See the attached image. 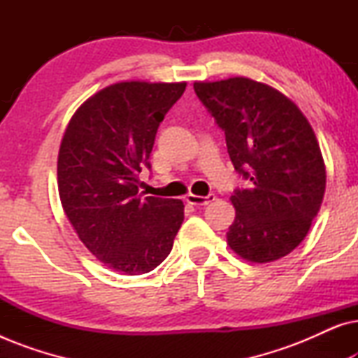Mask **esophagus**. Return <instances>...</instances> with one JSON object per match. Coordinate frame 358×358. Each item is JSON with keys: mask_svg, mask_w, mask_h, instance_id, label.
<instances>
[{"mask_svg": "<svg viewBox=\"0 0 358 358\" xmlns=\"http://www.w3.org/2000/svg\"><path fill=\"white\" fill-rule=\"evenodd\" d=\"M215 200V195L210 194L207 197H202V195H194V194H189L187 197H185V202L194 205V207H203V205H208L210 202H213Z\"/></svg>", "mask_w": 358, "mask_h": 358, "instance_id": "obj_1", "label": "esophagus"}]
</instances>
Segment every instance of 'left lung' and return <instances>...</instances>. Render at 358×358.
I'll return each instance as SVG.
<instances>
[{
    "mask_svg": "<svg viewBox=\"0 0 358 358\" xmlns=\"http://www.w3.org/2000/svg\"><path fill=\"white\" fill-rule=\"evenodd\" d=\"M195 94L224 131L238 174L236 217L228 246L251 262L277 261L310 231L326 190V166L315 131L295 102L249 78L194 83Z\"/></svg>",
    "mask_w": 358,
    "mask_h": 358,
    "instance_id": "8db88e82",
    "label": "left lung"
}]
</instances>
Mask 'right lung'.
Listing matches in <instances>:
<instances>
[{
	"instance_id": "1",
	"label": "right lung",
	"mask_w": 358,
	"mask_h": 358,
	"mask_svg": "<svg viewBox=\"0 0 358 358\" xmlns=\"http://www.w3.org/2000/svg\"><path fill=\"white\" fill-rule=\"evenodd\" d=\"M184 91L185 83H115L83 102L63 134L62 207L92 256L127 275L158 267L184 222L182 200L138 194L158 127Z\"/></svg>"
}]
</instances>
